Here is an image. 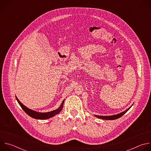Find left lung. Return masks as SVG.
<instances>
[{"label":"left lung","instance_id":"left-lung-1","mask_svg":"<svg viewBox=\"0 0 151 151\" xmlns=\"http://www.w3.org/2000/svg\"><path fill=\"white\" fill-rule=\"evenodd\" d=\"M130 107H129L128 109H127L126 111H125L124 112L120 113L119 114L117 115H112V116H99V115H95L96 117L100 118V119H106V120H113V119H118L119 118H120L121 116H122L124 114H125L129 109H130Z\"/></svg>","mask_w":151,"mask_h":151}]
</instances>
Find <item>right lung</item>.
<instances>
[{
	"instance_id": "add662e5",
	"label": "right lung",
	"mask_w": 151,
	"mask_h": 151,
	"mask_svg": "<svg viewBox=\"0 0 151 151\" xmlns=\"http://www.w3.org/2000/svg\"><path fill=\"white\" fill-rule=\"evenodd\" d=\"M16 97V99H17V101L18 102L19 104L21 107V108L23 109V111L28 115H29L30 116H31V117H32L35 119H48V118H50L51 117H52V116H55V115L58 114L61 111V109H63L64 101V100L63 101L59 107V108L56 109V110H54V111H52L49 112H46V113H40V112H35L34 111H32V110L27 108L26 106H25L24 104H23L19 101V100L18 99V98L17 97Z\"/></svg>"
}]
</instances>
